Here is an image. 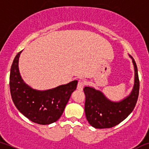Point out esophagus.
<instances>
[{"label":"esophagus","instance_id":"1","mask_svg":"<svg viewBox=\"0 0 149 149\" xmlns=\"http://www.w3.org/2000/svg\"><path fill=\"white\" fill-rule=\"evenodd\" d=\"M84 85L85 83L83 81H79L78 83V86H77V89L78 91H83V88H84Z\"/></svg>","mask_w":149,"mask_h":149}]
</instances>
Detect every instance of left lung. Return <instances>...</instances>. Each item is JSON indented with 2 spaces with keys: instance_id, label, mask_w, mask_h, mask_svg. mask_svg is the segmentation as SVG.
Masks as SVG:
<instances>
[{
  "instance_id": "obj_1",
  "label": "left lung",
  "mask_w": 149,
  "mask_h": 149,
  "mask_svg": "<svg viewBox=\"0 0 149 149\" xmlns=\"http://www.w3.org/2000/svg\"><path fill=\"white\" fill-rule=\"evenodd\" d=\"M134 68V84L128 96L119 102H114L107 98L99 90L90 86L83 89L86 95L85 112L89 124L94 128H111L125 120L132 113L136 104L139 92V80L138 69L133 58Z\"/></svg>"
}]
</instances>
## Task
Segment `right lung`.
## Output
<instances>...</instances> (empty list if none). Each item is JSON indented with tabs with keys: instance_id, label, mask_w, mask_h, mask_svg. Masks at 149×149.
Instances as JSON below:
<instances>
[{
	"instance_id": "right-lung-1",
	"label": "right lung",
	"mask_w": 149,
	"mask_h": 149,
	"mask_svg": "<svg viewBox=\"0 0 149 149\" xmlns=\"http://www.w3.org/2000/svg\"><path fill=\"white\" fill-rule=\"evenodd\" d=\"M22 52L15 57L10 68V89L13 101L19 112L32 122L43 125L54 123L63 114L78 81L46 91L33 89L24 82L19 73L18 63Z\"/></svg>"
}]
</instances>
